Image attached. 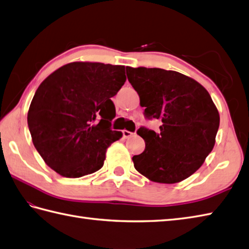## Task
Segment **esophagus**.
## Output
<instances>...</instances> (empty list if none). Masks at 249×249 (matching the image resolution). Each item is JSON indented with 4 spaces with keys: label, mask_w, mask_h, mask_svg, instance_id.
<instances>
[{
    "label": "esophagus",
    "mask_w": 249,
    "mask_h": 249,
    "mask_svg": "<svg viewBox=\"0 0 249 249\" xmlns=\"http://www.w3.org/2000/svg\"><path fill=\"white\" fill-rule=\"evenodd\" d=\"M123 133V137L124 138H129V137H131L134 135V133H131V131H128V130H123L122 131Z\"/></svg>",
    "instance_id": "obj_1"
}]
</instances>
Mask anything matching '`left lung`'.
Wrapping results in <instances>:
<instances>
[{"mask_svg": "<svg viewBox=\"0 0 249 249\" xmlns=\"http://www.w3.org/2000/svg\"><path fill=\"white\" fill-rule=\"evenodd\" d=\"M146 119L160 131L137 130L145 149L133 157L136 170L153 182L173 184L192 176L212 152L219 113L209 92L194 79L161 68L126 67Z\"/></svg>", "mask_w": 249, "mask_h": 249, "instance_id": "1", "label": "left lung"}]
</instances>
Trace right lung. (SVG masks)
Returning a JSON list of instances; mask_svg holds the SVG:
<instances>
[{
    "label": "right lung",
    "mask_w": 249,
    "mask_h": 249,
    "mask_svg": "<svg viewBox=\"0 0 249 249\" xmlns=\"http://www.w3.org/2000/svg\"><path fill=\"white\" fill-rule=\"evenodd\" d=\"M125 81V66L73 62L40 83L28 125L35 149L56 173L81 178L104 166L107 149L122 137L111 129V98Z\"/></svg>",
    "instance_id": "add662e5"
}]
</instances>
